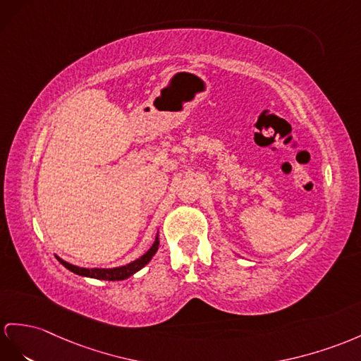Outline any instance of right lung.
I'll use <instances>...</instances> for the list:
<instances>
[{"label": "right lung", "mask_w": 361, "mask_h": 361, "mask_svg": "<svg viewBox=\"0 0 361 361\" xmlns=\"http://www.w3.org/2000/svg\"><path fill=\"white\" fill-rule=\"evenodd\" d=\"M157 247H159V240H157V237H156L153 247L148 250L142 257L128 263V265H126V267L111 268V269H99V268L87 269V268H79V267H75V265H70V263L64 262L63 259H59V257H58V260L63 263V265L67 269L75 272V274L84 276V277H92V279H99V280H111V282H114V280L128 279L130 276H133L135 272H137L139 269H142L147 265V263L153 259V256H154L156 251H157Z\"/></svg>", "instance_id": "add662e5"}]
</instances>
